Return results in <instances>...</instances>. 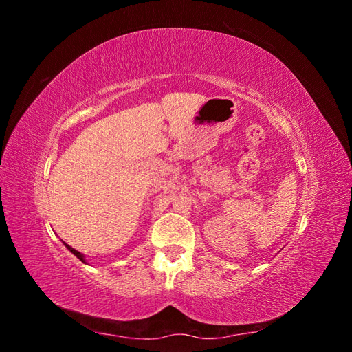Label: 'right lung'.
Segmentation results:
<instances>
[{
  "label": "right lung",
  "mask_w": 352,
  "mask_h": 352,
  "mask_svg": "<svg viewBox=\"0 0 352 352\" xmlns=\"http://www.w3.org/2000/svg\"><path fill=\"white\" fill-rule=\"evenodd\" d=\"M63 243H65V245H66V248H67V250H69L72 254L76 255V257H78V258H79L82 263H87V261H85V257H83V254H82V252H79V251H76V250H74V248H72L70 245H67L66 242H63Z\"/></svg>",
  "instance_id": "right-lung-1"
}]
</instances>
